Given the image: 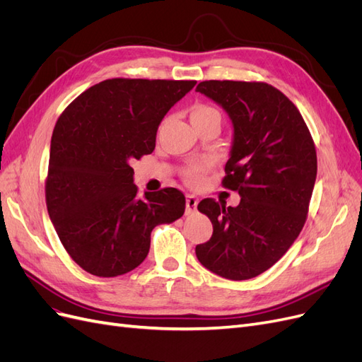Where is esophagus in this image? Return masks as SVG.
<instances>
[{"mask_svg": "<svg viewBox=\"0 0 362 362\" xmlns=\"http://www.w3.org/2000/svg\"><path fill=\"white\" fill-rule=\"evenodd\" d=\"M198 198H194L193 194H187V198H185V213L192 214L196 210V206H198Z\"/></svg>", "mask_w": 362, "mask_h": 362, "instance_id": "esophagus-1", "label": "esophagus"}]
</instances>
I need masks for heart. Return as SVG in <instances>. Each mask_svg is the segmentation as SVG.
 <instances>
[{
	"instance_id": "obj_1",
	"label": "heart",
	"mask_w": 362,
	"mask_h": 362,
	"mask_svg": "<svg viewBox=\"0 0 362 362\" xmlns=\"http://www.w3.org/2000/svg\"><path fill=\"white\" fill-rule=\"evenodd\" d=\"M221 113H218L217 108L208 105V104H194L190 107V120L193 127H198L201 124L210 122V120H218L221 122ZM206 168L201 163H190L182 169V177L189 184L194 185L199 184L204 178Z\"/></svg>"
}]
</instances>
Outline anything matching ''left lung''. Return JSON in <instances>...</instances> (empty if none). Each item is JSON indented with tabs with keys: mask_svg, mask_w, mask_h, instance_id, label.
Instances as JSON below:
<instances>
[{
	"mask_svg": "<svg viewBox=\"0 0 362 362\" xmlns=\"http://www.w3.org/2000/svg\"><path fill=\"white\" fill-rule=\"evenodd\" d=\"M196 90L231 119L222 184L242 198L237 206L199 202L213 235L196 246V257L222 278H255L286 254L305 225L317 177L314 141L298 107L267 83L210 80Z\"/></svg>",
	"mask_w": 362,
	"mask_h": 362,
	"instance_id": "1",
	"label": "left lung"
}]
</instances>
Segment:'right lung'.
Segmentation results:
<instances>
[{
  "instance_id": "add662e5",
  "label": "right lung",
  "mask_w": 362,
  "mask_h": 362,
  "mask_svg": "<svg viewBox=\"0 0 362 362\" xmlns=\"http://www.w3.org/2000/svg\"><path fill=\"white\" fill-rule=\"evenodd\" d=\"M196 81L112 78L66 107L52 131L47 208L62 245L90 275L140 266L157 225L184 214L173 187L139 198L131 163L156 148L158 125Z\"/></svg>"
}]
</instances>
